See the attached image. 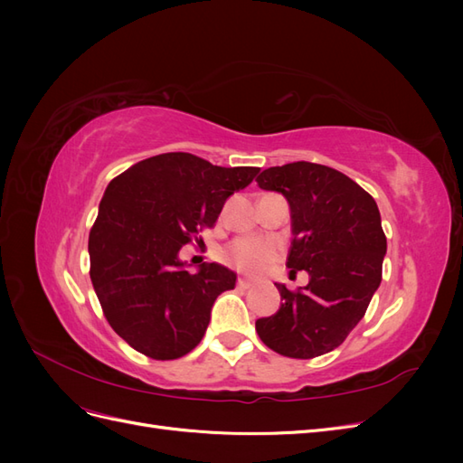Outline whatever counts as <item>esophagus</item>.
I'll list each match as a JSON object with an SVG mask.
<instances>
[{
	"label": "esophagus",
	"mask_w": 463,
	"mask_h": 463,
	"mask_svg": "<svg viewBox=\"0 0 463 463\" xmlns=\"http://www.w3.org/2000/svg\"><path fill=\"white\" fill-rule=\"evenodd\" d=\"M237 286H240L241 289H249L250 286H253V282H250V279H247V278H240V279H237Z\"/></svg>",
	"instance_id": "1"
}]
</instances>
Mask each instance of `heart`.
Here are the masks:
<instances>
[{
	"instance_id": "heart-1",
	"label": "heart",
	"mask_w": 463,
	"mask_h": 463,
	"mask_svg": "<svg viewBox=\"0 0 463 463\" xmlns=\"http://www.w3.org/2000/svg\"><path fill=\"white\" fill-rule=\"evenodd\" d=\"M276 259V247L270 241L257 240V237H240L228 250L226 260L243 274L260 276Z\"/></svg>"
}]
</instances>
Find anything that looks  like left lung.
<instances>
[{"instance_id":"1","label":"left lung","mask_w":463,"mask_h":463,"mask_svg":"<svg viewBox=\"0 0 463 463\" xmlns=\"http://www.w3.org/2000/svg\"><path fill=\"white\" fill-rule=\"evenodd\" d=\"M257 184L282 193L291 213L289 276L309 284L289 291L276 284L282 305L255 322L259 338L276 354L313 359L338 347L381 286L386 235L371 194L328 165L291 162L264 170Z\"/></svg>"}]
</instances>
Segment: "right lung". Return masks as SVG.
Here are the masks:
<instances>
[{
  "mask_svg": "<svg viewBox=\"0 0 463 463\" xmlns=\"http://www.w3.org/2000/svg\"><path fill=\"white\" fill-rule=\"evenodd\" d=\"M257 174L165 152L109 181L89 235L90 279L109 326L137 352L170 361L199 345L235 274L216 262L191 274L179 250L213 228L223 203Z\"/></svg>",
  "mask_w": 463,
  "mask_h": 463,
  "instance_id": "obj_1",
  "label": "right lung"
}]
</instances>
